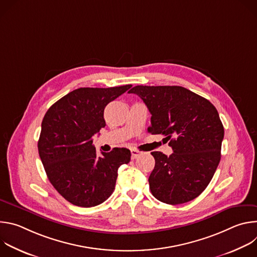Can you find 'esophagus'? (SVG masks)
<instances>
[{
    "label": "esophagus",
    "instance_id": "34e87169",
    "mask_svg": "<svg viewBox=\"0 0 257 257\" xmlns=\"http://www.w3.org/2000/svg\"><path fill=\"white\" fill-rule=\"evenodd\" d=\"M140 155H141V152L136 151V150H131V159H132V160L137 159Z\"/></svg>",
    "mask_w": 257,
    "mask_h": 257
}]
</instances>
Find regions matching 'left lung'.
Wrapping results in <instances>:
<instances>
[{
  "label": "left lung",
  "instance_id": "8db88e82",
  "mask_svg": "<svg viewBox=\"0 0 257 257\" xmlns=\"http://www.w3.org/2000/svg\"><path fill=\"white\" fill-rule=\"evenodd\" d=\"M137 94L152 114V134L166 136L173 154L153 152L149 182L153 195L168 204L193 200L207 187L221 161L224 126L214 105L182 86L137 85Z\"/></svg>",
  "mask_w": 257,
  "mask_h": 257
}]
</instances>
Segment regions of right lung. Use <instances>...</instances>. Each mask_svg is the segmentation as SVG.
Wrapping results in <instances>:
<instances>
[{"instance_id": "1", "label": "right lung", "mask_w": 257, "mask_h": 257, "mask_svg": "<svg viewBox=\"0 0 257 257\" xmlns=\"http://www.w3.org/2000/svg\"><path fill=\"white\" fill-rule=\"evenodd\" d=\"M132 85L81 87L56 101L46 113L38 143L39 154L54 188L70 203L91 207L113 193L118 169L131 153L115 148L96 154L93 135L105 126V105Z\"/></svg>"}]
</instances>
